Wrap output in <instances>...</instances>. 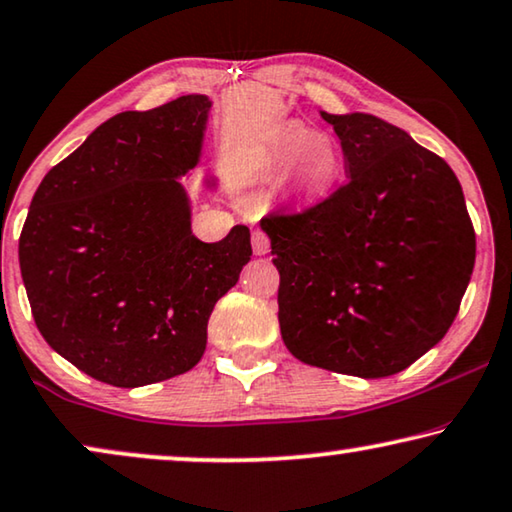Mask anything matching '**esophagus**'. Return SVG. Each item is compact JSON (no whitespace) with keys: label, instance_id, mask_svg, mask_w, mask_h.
I'll return each mask as SVG.
<instances>
[{"label":"esophagus","instance_id":"obj_1","mask_svg":"<svg viewBox=\"0 0 512 512\" xmlns=\"http://www.w3.org/2000/svg\"><path fill=\"white\" fill-rule=\"evenodd\" d=\"M269 246H271L269 236H266L262 229H255V232H253V250H255V255H266V253H269Z\"/></svg>","mask_w":512,"mask_h":512}]
</instances>
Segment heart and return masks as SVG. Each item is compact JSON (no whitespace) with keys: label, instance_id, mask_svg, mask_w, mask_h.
Listing matches in <instances>:
<instances>
[{"label":"heart","instance_id":"1","mask_svg":"<svg viewBox=\"0 0 512 512\" xmlns=\"http://www.w3.org/2000/svg\"><path fill=\"white\" fill-rule=\"evenodd\" d=\"M269 169L290 171L292 187L301 199L320 201L334 192L343 174V155L327 134H315L301 122H287L266 146Z\"/></svg>","mask_w":512,"mask_h":512}]
</instances>
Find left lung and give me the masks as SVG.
Returning <instances> with one entry per match:
<instances>
[{
  "label": "left lung",
  "mask_w": 512,
  "mask_h": 512,
  "mask_svg": "<svg viewBox=\"0 0 512 512\" xmlns=\"http://www.w3.org/2000/svg\"><path fill=\"white\" fill-rule=\"evenodd\" d=\"M348 183L269 213L278 322L299 362L359 378L408 369L445 336L475 262L462 185L443 157L366 113H322Z\"/></svg>",
  "instance_id": "left-lung-1"
}]
</instances>
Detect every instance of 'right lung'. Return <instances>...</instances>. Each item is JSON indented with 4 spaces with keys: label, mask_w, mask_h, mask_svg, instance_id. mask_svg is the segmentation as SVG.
Instances as JSON below:
<instances>
[{
    "label": "right lung",
    "mask_w": 512,
    "mask_h": 512,
    "mask_svg": "<svg viewBox=\"0 0 512 512\" xmlns=\"http://www.w3.org/2000/svg\"><path fill=\"white\" fill-rule=\"evenodd\" d=\"M204 95L113 115L55 164L20 232L34 322L55 352L113 387L181 376L206 350L215 301L250 262V229H190L176 181L199 160Z\"/></svg>",
    "instance_id": "add662e5"
}]
</instances>
